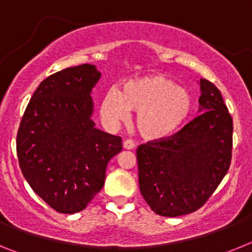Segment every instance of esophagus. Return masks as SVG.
<instances>
[{
    "label": "esophagus",
    "mask_w": 252,
    "mask_h": 252,
    "mask_svg": "<svg viewBox=\"0 0 252 252\" xmlns=\"http://www.w3.org/2000/svg\"><path fill=\"white\" fill-rule=\"evenodd\" d=\"M133 148H135V142L132 140H125L124 149H126V150H132Z\"/></svg>",
    "instance_id": "34e87169"
}]
</instances>
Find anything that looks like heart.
I'll use <instances>...</instances> for the list:
<instances>
[{
  "label": "heart",
  "instance_id": "obj_1",
  "mask_svg": "<svg viewBox=\"0 0 252 252\" xmlns=\"http://www.w3.org/2000/svg\"><path fill=\"white\" fill-rule=\"evenodd\" d=\"M192 93L165 75L154 74L126 82L121 92L111 88L101 103V115L108 124L126 121L136 113L135 125L144 139L157 141L173 136L192 117Z\"/></svg>",
  "mask_w": 252,
  "mask_h": 252
}]
</instances>
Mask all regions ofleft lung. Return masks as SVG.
<instances>
[{"label":"left lung","instance_id":"1","mask_svg":"<svg viewBox=\"0 0 252 252\" xmlns=\"http://www.w3.org/2000/svg\"><path fill=\"white\" fill-rule=\"evenodd\" d=\"M201 115L179 132L137 148L140 192L164 217L201 208L228 171L232 158V117L221 92L199 81Z\"/></svg>","mask_w":252,"mask_h":252}]
</instances>
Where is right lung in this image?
Here are the masks:
<instances>
[{"mask_svg": "<svg viewBox=\"0 0 252 252\" xmlns=\"http://www.w3.org/2000/svg\"><path fill=\"white\" fill-rule=\"evenodd\" d=\"M99 78L92 64L51 74L32 94L17 131L22 175L59 213L83 211L103 187L108 161L122 150L121 137L92 121L91 92Z\"/></svg>", "mask_w": 252, "mask_h": 252, "instance_id": "right-lung-1", "label": "right lung"}]
</instances>
